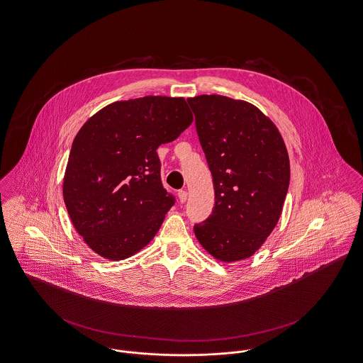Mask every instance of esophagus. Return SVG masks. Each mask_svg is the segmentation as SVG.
Segmentation results:
<instances>
[{
    "label": "esophagus",
    "mask_w": 363,
    "mask_h": 363,
    "mask_svg": "<svg viewBox=\"0 0 363 363\" xmlns=\"http://www.w3.org/2000/svg\"><path fill=\"white\" fill-rule=\"evenodd\" d=\"M179 199L182 203H184L187 201V191L186 190H180L179 191Z\"/></svg>",
    "instance_id": "1"
}]
</instances>
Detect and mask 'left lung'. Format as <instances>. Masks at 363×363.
Masks as SVG:
<instances>
[{"label": "left lung", "mask_w": 363, "mask_h": 363, "mask_svg": "<svg viewBox=\"0 0 363 363\" xmlns=\"http://www.w3.org/2000/svg\"><path fill=\"white\" fill-rule=\"evenodd\" d=\"M213 176L215 208L194 225L201 246L218 262L253 256L281 218L290 180L285 142L263 111L220 95L187 99Z\"/></svg>", "instance_id": "left-lung-1"}]
</instances>
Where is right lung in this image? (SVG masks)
Here are the masks:
<instances>
[{
  "instance_id": "add662e5",
  "label": "right lung",
  "mask_w": 363,
  "mask_h": 363,
  "mask_svg": "<svg viewBox=\"0 0 363 363\" xmlns=\"http://www.w3.org/2000/svg\"><path fill=\"white\" fill-rule=\"evenodd\" d=\"M193 121L184 97L145 96L114 101L81 126L63 198L75 231L99 256L128 259L155 237L174 203L157 148Z\"/></svg>"
}]
</instances>
